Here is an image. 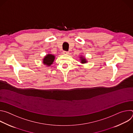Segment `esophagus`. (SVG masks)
<instances>
[{
  "label": "esophagus",
  "mask_w": 133,
  "mask_h": 133,
  "mask_svg": "<svg viewBox=\"0 0 133 133\" xmlns=\"http://www.w3.org/2000/svg\"><path fill=\"white\" fill-rule=\"evenodd\" d=\"M63 54H69V52L68 51H64L63 52Z\"/></svg>",
  "instance_id": "1"
}]
</instances>
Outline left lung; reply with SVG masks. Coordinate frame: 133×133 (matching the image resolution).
Listing matches in <instances>:
<instances>
[{"label": "left lung", "instance_id": "left-lung-1", "mask_svg": "<svg viewBox=\"0 0 133 133\" xmlns=\"http://www.w3.org/2000/svg\"><path fill=\"white\" fill-rule=\"evenodd\" d=\"M79 58H80L81 63L82 64H86V63H87L88 62L87 59L85 58V57H84L83 56H80Z\"/></svg>", "mask_w": 133, "mask_h": 133}]
</instances>
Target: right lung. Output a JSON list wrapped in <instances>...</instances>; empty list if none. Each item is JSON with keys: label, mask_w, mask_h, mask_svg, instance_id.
<instances>
[{"label": "right lung", "mask_w": 133, "mask_h": 133, "mask_svg": "<svg viewBox=\"0 0 133 133\" xmlns=\"http://www.w3.org/2000/svg\"><path fill=\"white\" fill-rule=\"evenodd\" d=\"M55 59V56L54 55L48 54L44 56V58L43 59V63L44 64V65L49 67L53 64Z\"/></svg>", "instance_id": "1"}]
</instances>
